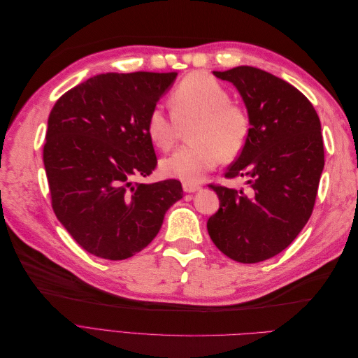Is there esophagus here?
Instances as JSON below:
<instances>
[{"instance_id":"esophagus-1","label":"esophagus","mask_w":358,"mask_h":358,"mask_svg":"<svg viewBox=\"0 0 358 358\" xmlns=\"http://www.w3.org/2000/svg\"><path fill=\"white\" fill-rule=\"evenodd\" d=\"M182 188H183V191L185 192H196V191H199L201 187L200 185H196V183H183L182 185Z\"/></svg>"}]
</instances>
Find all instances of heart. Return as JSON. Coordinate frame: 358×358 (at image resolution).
<instances>
[{"label":"heart","instance_id":"heart-1","mask_svg":"<svg viewBox=\"0 0 358 358\" xmlns=\"http://www.w3.org/2000/svg\"><path fill=\"white\" fill-rule=\"evenodd\" d=\"M224 86L204 71L183 78L170 96L171 115L154 109L146 121V133L158 149L169 150L178 142L180 128L189 129L194 145L185 146L161 161V171L187 183L200 182L224 157L237 155L249 137V116L243 107L230 101Z\"/></svg>","mask_w":358,"mask_h":358}]
</instances>
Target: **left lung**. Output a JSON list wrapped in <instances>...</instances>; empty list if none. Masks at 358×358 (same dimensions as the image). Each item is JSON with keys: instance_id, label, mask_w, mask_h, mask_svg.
<instances>
[{"instance_id": "1", "label": "left lung", "mask_w": 358, "mask_h": 358, "mask_svg": "<svg viewBox=\"0 0 358 358\" xmlns=\"http://www.w3.org/2000/svg\"><path fill=\"white\" fill-rule=\"evenodd\" d=\"M231 82L246 106L249 137L227 178H246V191L209 185L220 209L208 221L212 242L239 263L282 252L309 221L324 146L320 117L294 86L249 66L213 71Z\"/></svg>"}]
</instances>
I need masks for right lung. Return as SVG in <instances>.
Masks as SVG:
<instances>
[{
	"instance_id": "obj_1",
	"label": "right lung",
	"mask_w": 358,
	"mask_h": 358,
	"mask_svg": "<svg viewBox=\"0 0 358 358\" xmlns=\"http://www.w3.org/2000/svg\"><path fill=\"white\" fill-rule=\"evenodd\" d=\"M178 73H106L64 94L43 149L52 208L85 251L125 259L158 234L182 199L176 179L140 183L157 167L149 113Z\"/></svg>"
}]
</instances>
